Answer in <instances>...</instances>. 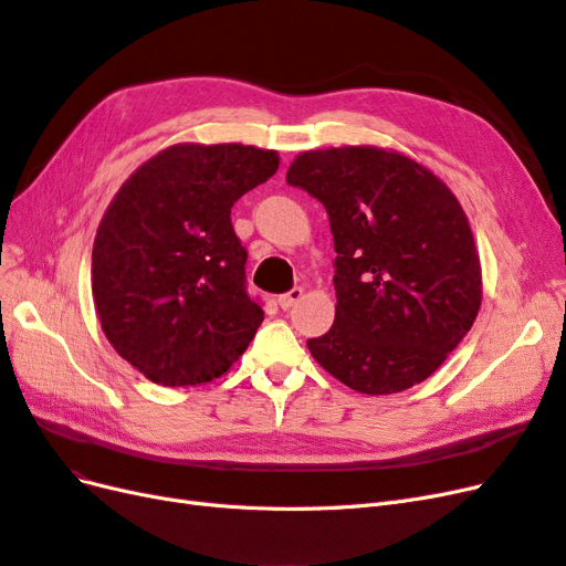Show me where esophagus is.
<instances>
[{"instance_id":"1","label":"esophagus","mask_w":566,"mask_h":566,"mask_svg":"<svg viewBox=\"0 0 566 566\" xmlns=\"http://www.w3.org/2000/svg\"><path fill=\"white\" fill-rule=\"evenodd\" d=\"M304 297V290L302 287H293L290 290V293H285V295H281L279 297V304H281V310H293V306L300 302Z\"/></svg>"}]
</instances>
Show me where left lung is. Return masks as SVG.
<instances>
[{
  "instance_id": "left-lung-1",
  "label": "left lung",
  "mask_w": 566,
  "mask_h": 566,
  "mask_svg": "<svg viewBox=\"0 0 566 566\" xmlns=\"http://www.w3.org/2000/svg\"><path fill=\"white\" fill-rule=\"evenodd\" d=\"M285 181L323 202L335 241V323L306 342L361 394L413 387L447 361L482 306V266L451 188L397 150H306Z\"/></svg>"
}]
</instances>
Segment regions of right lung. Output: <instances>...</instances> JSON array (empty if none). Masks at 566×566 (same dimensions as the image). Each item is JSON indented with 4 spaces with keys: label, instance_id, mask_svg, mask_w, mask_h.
<instances>
[{
    "label": "right lung",
    "instance_id": "add662e5",
    "mask_svg": "<svg viewBox=\"0 0 566 566\" xmlns=\"http://www.w3.org/2000/svg\"><path fill=\"white\" fill-rule=\"evenodd\" d=\"M276 169V150L177 144L111 200L92 252L94 304L113 349L150 382L221 378L262 325L231 208Z\"/></svg>",
    "mask_w": 566,
    "mask_h": 566
}]
</instances>
